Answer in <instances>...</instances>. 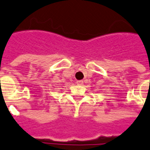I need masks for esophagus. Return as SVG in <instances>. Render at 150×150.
<instances>
[{
    "mask_svg": "<svg viewBox=\"0 0 150 150\" xmlns=\"http://www.w3.org/2000/svg\"><path fill=\"white\" fill-rule=\"evenodd\" d=\"M76 83H77V84H79V85H81V84H83V80H78Z\"/></svg>",
    "mask_w": 150,
    "mask_h": 150,
    "instance_id": "34e87169",
    "label": "esophagus"
}]
</instances>
